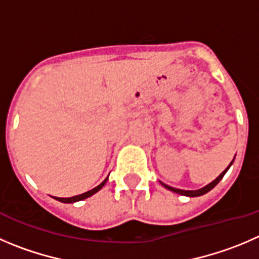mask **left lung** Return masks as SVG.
<instances>
[{
	"label": "left lung",
	"instance_id": "1",
	"mask_svg": "<svg viewBox=\"0 0 259 259\" xmlns=\"http://www.w3.org/2000/svg\"><path fill=\"white\" fill-rule=\"evenodd\" d=\"M234 159H235V157H234ZM234 162V160L233 161L230 162V164H229V166L228 168L225 169V170L223 171V173L220 174V176L218 177V178L215 179V181H212L211 182L210 184H207V186H205L203 187V188H201V189H197V191H184V189H178V188H174V187H170V186H168V184H165V183H161L162 186L165 187V188L166 189H169V191H171V192H174V193H179V194H182V196H187V197H198V196H202V194H205V193H207V192H210L211 189L213 188V187L216 186V184L219 183V182L221 181V179H223V177L225 176V173L226 171L229 170V168H230L231 166V164H233Z\"/></svg>",
	"mask_w": 259,
	"mask_h": 259
}]
</instances>
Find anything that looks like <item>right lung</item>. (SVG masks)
I'll list each match as a JSON object with an SVG mask.
<instances>
[{"mask_svg":"<svg viewBox=\"0 0 259 259\" xmlns=\"http://www.w3.org/2000/svg\"><path fill=\"white\" fill-rule=\"evenodd\" d=\"M107 181H108V178H105L104 182H102V183H100L98 187H95V188H93V189H91V191L85 192V193H82V194H78V196L68 197V198H61V197H54V198L57 199V201H60V202H63V203H73V202L81 201V199H85V198H88V197H91V196H93V194L97 193L98 191H100V189H102L103 187H104V184L107 183Z\"/></svg>","mask_w":259,"mask_h":259,"instance_id":"add662e5","label":"right lung"}]
</instances>
